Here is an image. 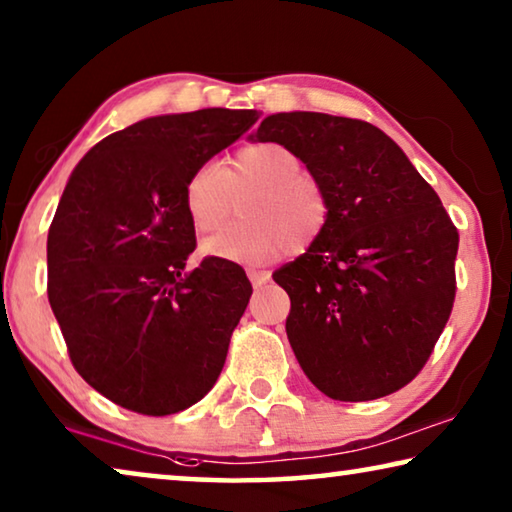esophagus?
Listing matches in <instances>:
<instances>
[{"instance_id":"1","label":"esophagus","mask_w":512,"mask_h":512,"mask_svg":"<svg viewBox=\"0 0 512 512\" xmlns=\"http://www.w3.org/2000/svg\"><path fill=\"white\" fill-rule=\"evenodd\" d=\"M248 278H250V282H253V287L259 289V287L266 285V282L271 280V273L269 271H262V269H248Z\"/></svg>"}]
</instances>
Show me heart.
Listing matches in <instances>:
<instances>
[{
  "instance_id": "b5f03b06",
  "label": "heart",
  "mask_w": 512,
  "mask_h": 512,
  "mask_svg": "<svg viewBox=\"0 0 512 512\" xmlns=\"http://www.w3.org/2000/svg\"><path fill=\"white\" fill-rule=\"evenodd\" d=\"M253 189L243 200V223L225 227L202 243L207 255L223 262L257 264L303 250L326 232L330 196L319 177L303 170L294 150L282 143L243 145L225 166L202 164L184 186V209L198 232H212L232 212V193Z\"/></svg>"
}]
</instances>
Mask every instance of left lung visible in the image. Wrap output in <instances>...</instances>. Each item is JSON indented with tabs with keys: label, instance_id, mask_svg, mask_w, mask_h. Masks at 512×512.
Instances as JSON below:
<instances>
[{
	"label": "left lung",
	"instance_id": "1",
	"mask_svg": "<svg viewBox=\"0 0 512 512\" xmlns=\"http://www.w3.org/2000/svg\"><path fill=\"white\" fill-rule=\"evenodd\" d=\"M255 139L294 150L330 196L326 232L273 273L291 300L298 364L335 401L394 394L451 316L456 225L399 145L364 120L273 113Z\"/></svg>",
	"mask_w": 512,
	"mask_h": 512
}]
</instances>
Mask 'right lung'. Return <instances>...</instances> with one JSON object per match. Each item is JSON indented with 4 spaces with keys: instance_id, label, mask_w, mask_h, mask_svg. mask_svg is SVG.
I'll return each mask as SVG.
<instances>
[{
    "instance_id": "add662e5",
    "label": "right lung",
    "mask_w": 512,
    "mask_h": 512,
    "mask_svg": "<svg viewBox=\"0 0 512 512\" xmlns=\"http://www.w3.org/2000/svg\"><path fill=\"white\" fill-rule=\"evenodd\" d=\"M253 109L154 116L79 161L47 234V298L72 367L148 417L198 403L221 376L253 294L246 271L205 257L189 271L191 173L257 123Z\"/></svg>"
}]
</instances>
